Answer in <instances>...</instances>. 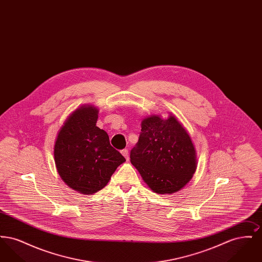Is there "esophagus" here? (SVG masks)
Masks as SVG:
<instances>
[{
  "label": "esophagus",
  "mask_w": 262,
  "mask_h": 262,
  "mask_svg": "<svg viewBox=\"0 0 262 262\" xmlns=\"http://www.w3.org/2000/svg\"><path fill=\"white\" fill-rule=\"evenodd\" d=\"M121 152H122V154H123V156L125 157V159H126V160H128V150L123 149Z\"/></svg>",
  "instance_id": "34e87169"
}]
</instances>
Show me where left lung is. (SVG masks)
<instances>
[{"mask_svg":"<svg viewBox=\"0 0 262 262\" xmlns=\"http://www.w3.org/2000/svg\"><path fill=\"white\" fill-rule=\"evenodd\" d=\"M130 162L156 193L172 194L191 180L196 170V152L186 128L170 115L142 120Z\"/></svg>","mask_w":262,"mask_h":262,"instance_id":"obj_1","label":"left lung"}]
</instances>
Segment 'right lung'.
Here are the masks:
<instances>
[{
    "instance_id": "add662e5",
    "label": "right lung",
    "mask_w": 262,
    "mask_h": 262,
    "mask_svg": "<svg viewBox=\"0 0 262 262\" xmlns=\"http://www.w3.org/2000/svg\"><path fill=\"white\" fill-rule=\"evenodd\" d=\"M99 110L83 105L72 113L58 133L55 164L62 181L82 194L105 187L125 157L112 147L107 133L96 126Z\"/></svg>"
}]
</instances>
